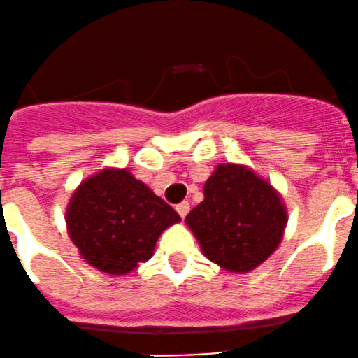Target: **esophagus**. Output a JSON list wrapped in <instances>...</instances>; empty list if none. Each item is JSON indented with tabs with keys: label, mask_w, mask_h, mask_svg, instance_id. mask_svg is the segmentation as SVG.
<instances>
[{
	"label": "esophagus",
	"mask_w": 358,
	"mask_h": 358,
	"mask_svg": "<svg viewBox=\"0 0 358 358\" xmlns=\"http://www.w3.org/2000/svg\"><path fill=\"white\" fill-rule=\"evenodd\" d=\"M176 211H178V215L182 216V218H185L190 211V204L189 202H180V204L176 206Z\"/></svg>",
	"instance_id": "esophagus-1"
}]
</instances>
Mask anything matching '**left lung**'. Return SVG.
<instances>
[{
	"label": "left lung",
	"instance_id": "left-lung-1",
	"mask_svg": "<svg viewBox=\"0 0 358 358\" xmlns=\"http://www.w3.org/2000/svg\"><path fill=\"white\" fill-rule=\"evenodd\" d=\"M204 201L185 223L202 255L232 273L252 272L275 252L287 225L279 190L246 164L220 162L204 183Z\"/></svg>",
	"mask_w": 358,
	"mask_h": 358
}]
</instances>
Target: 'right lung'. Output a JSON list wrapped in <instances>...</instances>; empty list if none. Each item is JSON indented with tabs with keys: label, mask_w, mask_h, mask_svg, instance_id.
<instances>
[{
	"label": "right lung",
	"mask_w": 358,
	"mask_h": 358,
	"mask_svg": "<svg viewBox=\"0 0 358 358\" xmlns=\"http://www.w3.org/2000/svg\"><path fill=\"white\" fill-rule=\"evenodd\" d=\"M178 222V213L126 168L83 180L66 208L67 234L81 258L109 275L149 262L161 234Z\"/></svg>",
	"instance_id": "right-lung-1"
}]
</instances>
